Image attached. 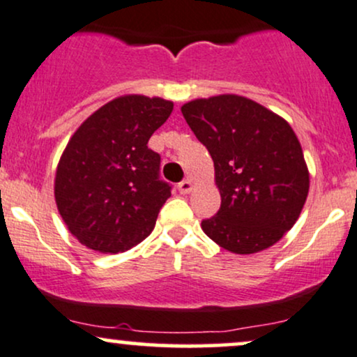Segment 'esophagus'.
I'll use <instances>...</instances> for the list:
<instances>
[{
    "instance_id": "esophagus-1",
    "label": "esophagus",
    "mask_w": 357,
    "mask_h": 357,
    "mask_svg": "<svg viewBox=\"0 0 357 357\" xmlns=\"http://www.w3.org/2000/svg\"><path fill=\"white\" fill-rule=\"evenodd\" d=\"M192 188H194V183H192L190 178L182 180V182L178 183V192H180V194H188V192H192Z\"/></svg>"
}]
</instances>
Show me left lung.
Returning <instances> with one entry per match:
<instances>
[{"mask_svg":"<svg viewBox=\"0 0 357 357\" xmlns=\"http://www.w3.org/2000/svg\"><path fill=\"white\" fill-rule=\"evenodd\" d=\"M183 119L207 146L220 208L202 230L222 249L255 254L274 245L299 219L309 170L294 130L278 113L241 95L197 98Z\"/></svg>","mask_w":357,"mask_h":357,"instance_id":"1","label":"left lung"}]
</instances>
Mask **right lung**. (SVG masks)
Returning <instances> with one entry per match:
<instances>
[{
    "label": "right lung",
    "instance_id": "1",
    "mask_svg": "<svg viewBox=\"0 0 357 357\" xmlns=\"http://www.w3.org/2000/svg\"><path fill=\"white\" fill-rule=\"evenodd\" d=\"M174 110L169 100L123 95L79 125L54 175V200L79 244L102 254L132 249L150 236L170 185L149 140Z\"/></svg>",
    "mask_w": 357,
    "mask_h": 357
}]
</instances>
